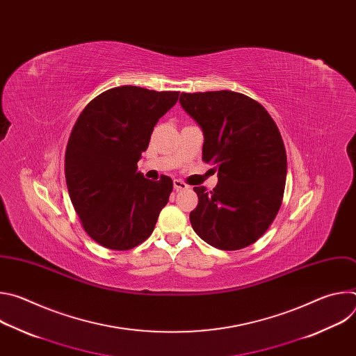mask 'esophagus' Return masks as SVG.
Masks as SVG:
<instances>
[{
	"mask_svg": "<svg viewBox=\"0 0 356 356\" xmlns=\"http://www.w3.org/2000/svg\"><path fill=\"white\" fill-rule=\"evenodd\" d=\"M173 186H175V188L179 191V190H184V188H188V186L183 181V180H180V179H175L173 180Z\"/></svg>",
	"mask_w": 356,
	"mask_h": 356,
	"instance_id": "1",
	"label": "esophagus"
}]
</instances>
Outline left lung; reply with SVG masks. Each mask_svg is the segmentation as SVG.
Returning a JSON list of instances; mask_svg holds the SVG:
<instances>
[{
	"mask_svg": "<svg viewBox=\"0 0 356 356\" xmlns=\"http://www.w3.org/2000/svg\"><path fill=\"white\" fill-rule=\"evenodd\" d=\"M179 101L204 135L202 161L218 170L213 191L194 187L191 227L214 248L242 249L266 232L282 206L287 158L280 132L269 113L241 92H181Z\"/></svg>",
	"mask_w": 356,
	"mask_h": 356,
	"instance_id": "obj_1",
	"label": "left lung"
}]
</instances>
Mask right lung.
I'll list each match as a JSON object with an SVG mask.
<instances>
[{
  "instance_id": "right-lung-1",
  "label": "right lung",
  "mask_w": 356,
  "mask_h": 356,
  "mask_svg": "<svg viewBox=\"0 0 356 356\" xmlns=\"http://www.w3.org/2000/svg\"><path fill=\"white\" fill-rule=\"evenodd\" d=\"M177 98L179 91L115 87L77 118L66 149V183L83 228L101 246L128 250L154 232L173 181L147 180L136 163Z\"/></svg>"
}]
</instances>
